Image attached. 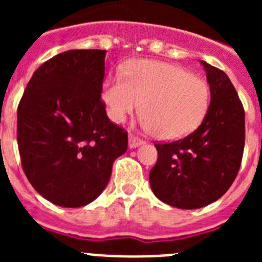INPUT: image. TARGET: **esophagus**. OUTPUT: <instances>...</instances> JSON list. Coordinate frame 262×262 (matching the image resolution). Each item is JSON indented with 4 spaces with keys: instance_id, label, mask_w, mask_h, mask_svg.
<instances>
[{
    "instance_id": "34e87169",
    "label": "esophagus",
    "mask_w": 262,
    "mask_h": 262,
    "mask_svg": "<svg viewBox=\"0 0 262 262\" xmlns=\"http://www.w3.org/2000/svg\"><path fill=\"white\" fill-rule=\"evenodd\" d=\"M144 144V142H143L142 139L136 138V136L134 135H129L128 136V147L129 148H138L139 145Z\"/></svg>"
}]
</instances>
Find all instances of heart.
I'll use <instances>...</instances> for the list:
<instances>
[{
  "label": "heart",
  "instance_id": "obj_1",
  "mask_svg": "<svg viewBox=\"0 0 262 262\" xmlns=\"http://www.w3.org/2000/svg\"><path fill=\"white\" fill-rule=\"evenodd\" d=\"M102 99L114 123H123L140 108L142 126L163 140H176L200 127L210 106V86L203 77L157 60H133L123 78L110 77Z\"/></svg>",
  "mask_w": 262,
  "mask_h": 262
}]
</instances>
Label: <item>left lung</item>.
I'll return each instance as SVG.
<instances>
[{"label": "left lung", "mask_w": 262, "mask_h": 262, "mask_svg": "<svg viewBox=\"0 0 262 262\" xmlns=\"http://www.w3.org/2000/svg\"><path fill=\"white\" fill-rule=\"evenodd\" d=\"M201 64L211 93L209 111L190 135L155 144L159 157L149 172L155 195L177 209H200L219 200L235 181L244 152L242 101L223 71Z\"/></svg>", "instance_id": "obj_1"}]
</instances>
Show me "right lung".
<instances>
[{
  "mask_svg": "<svg viewBox=\"0 0 262 262\" xmlns=\"http://www.w3.org/2000/svg\"><path fill=\"white\" fill-rule=\"evenodd\" d=\"M103 50H71L43 62L17 113L23 172L46 200L81 207L105 190L113 163L127 151V133L101 99Z\"/></svg>",
  "mask_w": 262,
  "mask_h": 262,
  "instance_id": "right-lung-1",
  "label": "right lung"
}]
</instances>
